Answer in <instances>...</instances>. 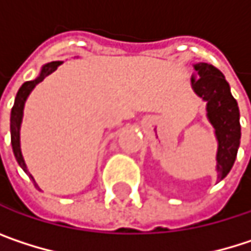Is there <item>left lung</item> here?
Segmentation results:
<instances>
[{
    "label": "left lung",
    "instance_id": "8db88e82",
    "mask_svg": "<svg viewBox=\"0 0 251 251\" xmlns=\"http://www.w3.org/2000/svg\"><path fill=\"white\" fill-rule=\"evenodd\" d=\"M192 75L195 93L206 101L208 119L215 127L218 139L217 170L218 178L223 180L234 166L240 147L241 126L237 100L229 91L224 74L211 64H196Z\"/></svg>",
    "mask_w": 251,
    "mask_h": 251
}]
</instances>
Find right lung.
<instances>
[{
  "mask_svg": "<svg viewBox=\"0 0 251 251\" xmlns=\"http://www.w3.org/2000/svg\"><path fill=\"white\" fill-rule=\"evenodd\" d=\"M61 64H62L61 61H55V62L46 64V65L42 68L40 75L37 76L36 79H33V81H25V84L20 87V90H19V93H17V96H16L14 106H13V109H11V125H10V127H11V145H13V151H14V155H16L17 163L20 164V167L28 175V177L33 180V183H34V178H33V176L28 173V170H27V167H25V160H23V155H22V150H20V124H22V118H23V107H25V99H27V96L30 94V91H31L39 82H42L45 76L52 74ZM34 186L37 187L36 183H34Z\"/></svg>",
  "mask_w": 251,
  "mask_h": 251,
  "instance_id": "add662e5",
  "label": "right lung"
}]
</instances>
